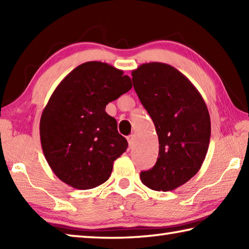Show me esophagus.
Returning a JSON list of instances; mask_svg holds the SVG:
<instances>
[{
	"label": "esophagus",
	"instance_id": "obj_1",
	"mask_svg": "<svg viewBox=\"0 0 249 249\" xmlns=\"http://www.w3.org/2000/svg\"><path fill=\"white\" fill-rule=\"evenodd\" d=\"M127 142H128L129 147L134 146V144H135V136H134V135H129V136L127 137Z\"/></svg>",
	"mask_w": 249,
	"mask_h": 249
}]
</instances>
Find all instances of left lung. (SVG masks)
I'll list each match as a JSON object with an SVG mask.
<instances>
[{"mask_svg":"<svg viewBox=\"0 0 249 249\" xmlns=\"http://www.w3.org/2000/svg\"><path fill=\"white\" fill-rule=\"evenodd\" d=\"M132 75L159 141L157 162L141 172V180L151 190H175L190 180L204 161L211 137L208 107L190 80L170 65L142 64Z\"/></svg>","mask_w":249,"mask_h":249,"instance_id":"left-lung-1","label":"left lung"}]
</instances>
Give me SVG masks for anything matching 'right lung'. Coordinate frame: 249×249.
<instances>
[{"label":"right lung","mask_w":249,"mask_h":249,"mask_svg":"<svg viewBox=\"0 0 249 249\" xmlns=\"http://www.w3.org/2000/svg\"><path fill=\"white\" fill-rule=\"evenodd\" d=\"M132 87L123 71L100 61L78 66L58 84L39 130L45 158L62 182L88 190L109 178L128 144L105 107Z\"/></svg>","instance_id":"1"}]
</instances>
